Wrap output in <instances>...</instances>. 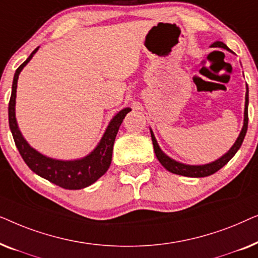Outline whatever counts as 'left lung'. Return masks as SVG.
Here are the masks:
<instances>
[{
	"label": "left lung",
	"mask_w": 258,
	"mask_h": 258,
	"mask_svg": "<svg viewBox=\"0 0 258 258\" xmlns=\"http://www.w3.org/2000/svg\"><path fill=\"white\" fill-rule=\"evenodd\" d=\"M214 47H220V48H224L228 49L227 45H225L223 42H215L213 44ZM248 103H249V95H248V87H246V94H245V108H244V124H243L242 132L239 134L237 141H236L234 146L231 147V149L228 151L227 154L223 155L221 158H218L217 161L213 162V163L209 164H204V165H186V164H182L178 163L174 160H171L170 157H168L163 151L160 149L158 147L157 141L155 139L153 132L150 130L151 133V140H153V144H154V150L155 154H156L157 160L160 161V163L163 165V167L167 169L168 171L172 172V174H177V175H182V176H188V177H206V176H210L215 174V172L220 170L221 168H223L225 164L228 163L229 161L234 157V155L237 153V150L239 149V147L242 146L243 140H244L246 130H248Z\"/></svg>",
	"instance_id": "1"
}]
</instances>
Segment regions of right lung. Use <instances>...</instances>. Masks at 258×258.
Segmentation results:
<instances>
[{"mask_svg": "<svg viewBox=\"0 0 258 258\" xmlns=\"http://www.w3.org/2000/svg\"><path fill=\"white\" fill-rule=\"evenodd\" d=\"M38 47L31 52L29 57L16 69L13 81L12 96H10L8 115H9V126L12 130L14 141L19 149L23 161L26 162L28 167L41 177L48 179L49 182L61 186L63 189L77 190L83 189L86 186L93 184L101 176H103L110 167L112 148L114 142L119 129V125L124 119L125 115L132 110L130 108H125L118 112L114 118L111 119L110 124L105 130L101 142L96 147L93 153L88 155L87 157L77 161H57L52 158L45 157L43 155L37 153L33 149L27 141L21 135V132L17 126L15 117V98H16V88L17 79L23 67L30 61L35 52L37 51Z\"/></svg>", "mask_w": 258, "mask_h": 258, "instance_id": "add662e5", "label": "right lung"}]
</instances>
